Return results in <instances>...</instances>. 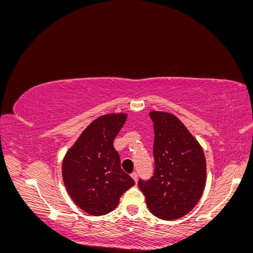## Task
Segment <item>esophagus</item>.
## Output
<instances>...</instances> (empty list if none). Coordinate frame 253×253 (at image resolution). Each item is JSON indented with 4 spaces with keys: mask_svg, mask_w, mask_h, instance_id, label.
Returning <instances> with one entry per match:
<instances>
[{
    "mask_svg": "<svg viewBox=\"0 0 253 253\" xmlns=\"http://www.w3.org/2000/svg\"><path fill=\"white\" fill-rule=\"evenodd\" d=\"M132 178L135 180V182H137L138 181V174H137L136 172H134V173H132Z\"/></svg>",
    "mask_w": 253,
    "mask_h": 253,
    "instance_id": "1",
    "label": "esophagus"
}]
</instances>
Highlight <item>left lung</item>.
I'll use <instances>...</instances> for the list:
<instances>
[{
  "label": "left lung",
  "mask_w": 253,
  "mask_h": 253,
  "mask_svg": "<svg viewBox=\"0 0 253 253\" xmlns=\"http://www.w3.org/2000/svg\"><path fill=\"white\" fill-rule=\"evenodd\" d=\"M154 124V174L139 179L150 212L164 220L182 217L201 200L206 186V158L201 144L170 113L151 112Z\"/></svg>",
  "instance_id": "1"
}]
</instances>
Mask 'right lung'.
Instances as JSON below:
<instances>
[{
  "instance_id": "right-lung-1",
  "label": "right lung",
  "mask_w": 253,
  "mask_h": 253,
  "mask_svg": "<svg viewBox=\"0 0 253 253\" xmlns=\"http://www.w3.org/2000/svg\"><path fill=\"white\" fill-rule=\"evenodd\" d=\"M126 114H106L94 120L67 151L62 177L67 193L80 209L99 216L113 211L120 196L135 185L120 166L114 139Z\"/></svg>"
}]
</instances>
